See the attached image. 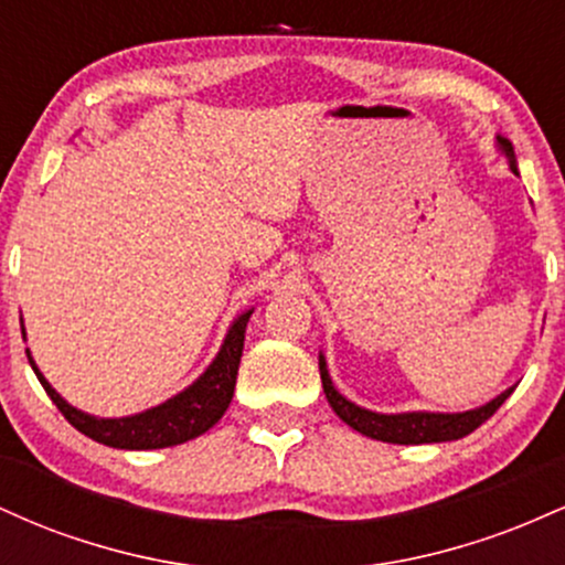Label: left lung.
I'll list each match as a JSON object with an SVG mask.
<instances>
[{
  "instance_id": "1",
  "label": "left lung",
  "mask_w": 565,
  "mask_h": 565,
  "mask_svg": "<svg viewBox=\"0 0 565 565\" xmlns=\"http://www.w3.org/2000/svg\"><path fill=\"white\" fill-rule=\"evenodd\" d=\"M497 148L504 153L510 161V170L518 174L515 164V151H512V142L502 135H497ZM319 372H321V385L327 393L329 406L334 408L337 417L342 423L359 430L361 436H369L374 440H385V444H440V440H457L470 436L476 427H481L491 414L497 412L504 401L510 398V391L497 395L494 401H489L486 406L470 408V412H457V414H440V412H404V414H380L369 412L364 406H355L353 401H348L345 395L334 387L332 377H329V369L323 355H319Z\"/></svg>"
}]
</instances>
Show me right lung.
Here are the masks:
<instances>
[{"instance_id": "add662e5", "label": "right lung", "mask_w": 565, "mask_h": 565, "mask_svg": "<svg viewBox=\"0 0 565 565\" xmlns=\"http://www.w3.org/2000/svg\"><path fill=\"white\" fill-rule=\"evenodd\" d=\"M249 316L252 310H244V313L231 323L215 361L206 366V372L201 374L193 385H188L183 393L172 395L164 404L146 408V412L132 414V417L106 419L95 417V414L79 412V408L71 406L68 401L44 380V374L39 372V366L34 364L29 350H25V355H29V364L34 369L36 380L42 382V387L47 391L50 398H53V404L61 408L63 417L87 438H93L103 446H111V449H167V446H178L185 444V440L199 438L201 433L210 430V427L225 414V408H228L233 398V387H236L238 361H242L244 332ZM21 332L25 337L23 321Z\"/></svg>"}]
</instances>
